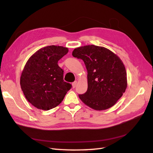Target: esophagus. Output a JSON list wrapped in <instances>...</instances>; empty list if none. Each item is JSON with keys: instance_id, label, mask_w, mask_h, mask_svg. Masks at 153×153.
Listing matches in <instances>:
<instances>
[{"instance_id": "1", "label": "esophagus", "mask_w": 153, "mask_h": 153, "mask_svg": "<svg viewBox=\"0 0 153 153\" xmlns=\"http://www.w3.org/2000/svg\"><path fill=\"white\" fill-rule=\"evenodd\" d=\"M77 84V81H74V82H73V83H72V87H73L74 88H75V87H76Z\"/></svg>"}]
</instances>
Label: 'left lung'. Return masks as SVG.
<instances>
[{
    "label": "left lung",
    "mask_w": 153,
    "mask_h": 153,
    "mask_svg": "<svg viewBox=\"0 0 153 153\" xmlns=\"http://www.w3.org/2000/svg\"><path fill=\"white\" fill-rule=\"evenodd\" d=\"M74 57L81 59L87 70V91L79 97L85 105L101 111L114 105L127 87L122 60L109 49L94 45L76 48Z\"/></svg>",
    "instance_id": "1"
}]
</instances>
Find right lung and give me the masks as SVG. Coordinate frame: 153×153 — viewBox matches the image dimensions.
I'll return each mask as SVG.
<instances>
[{"mask_svg":"<svg viewBox=\"0 0 153 153\" xmlns=\"http://www.w3.org/2000/svg\"><path fill=\"white\" fill-rule=\"evenodd\" d=\"M68 49L49 45L41 48L28 60L21 73L20 85L28 102L38 109L49 110L63 100L72 85L63 79L58 61Z\"/></svg>","mask_w":153,"mask_h":153,"instance_id":"right-lung-1","label":"right lung"}]
</instances>
